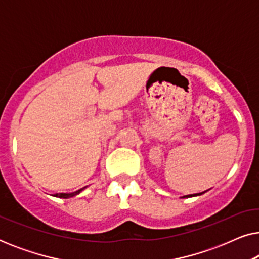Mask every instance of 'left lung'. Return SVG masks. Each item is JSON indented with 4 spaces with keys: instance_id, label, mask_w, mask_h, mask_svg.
<instances>
[{
    "instance_id": "left-lung-1",
    "label": "left lung",
    "mask_w": 259,
    "mask_h": 259,
    "mask_svg": "<svg viewBox=\"0 0 259 259\" xmlns=\"http://www.w3.org/2000/svg\"><path fill=\"white\" fill-rule=\"evenodd\" d=\"M205 192H200V193H196V194H187V196H184L183 198H191V197H197V196H201V194Z\"/></svg>"
}]
</instances>
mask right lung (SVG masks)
<instances>
[{
    "label": "right lung",
    "mask_w": 259,
    "mask_h": 259,
    "mask_svg": "<svg viewBox=\"0 0 259 259\" xmlns=\"http://www.w3.org/2000/svg\"><path fill=\"white\" fill-rule=\"evenodd\" d=\"M86 187L87 186H84V187H82V189H80V190H77V191H74V192H70V193H55V194H53V196L58 197V198H62V199H68V198H72V197L77 196V194L82 192V191L86 189Z\"/></svg>",
    "instance_id": "right-lung-1"
}]
</instances>
